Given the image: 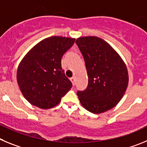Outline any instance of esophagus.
<instances>
[{
    "label": "esophagus",
    "instance_id": "obj_1",
    "mask_svg": "<svg viewBox=\"0 0 147 147\" xmlns=\"http://www.w3.org/2000/svg\"><path fill=\"white\" fill-rule=\"evenodd\" d=\"M70 80H71V82H72V85L75 86V78H74V77H72V78H70Z\"/></svg>",
    "mask_w": 147,
    "mask_h": 147
}]
</instances>
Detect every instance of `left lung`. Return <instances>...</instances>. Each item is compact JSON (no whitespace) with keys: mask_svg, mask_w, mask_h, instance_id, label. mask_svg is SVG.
<instances>
[{"mask_svg":"<svg viewBox=\"0 0 147 147\" xmlns=\"http://www.w3.org/2000/svg\"><path fill=\"white\" fill-rule=\"evenodd\" d=\"M76 45L85 61L88 86L78 91L81 105L93 113L111 109L122 98L128 85V72L114 49L96 36L80 37Z\"/></svg>","mask_w":147,"mask_h":147,"instance_id":"1","label":"left lung"}]
</instances>
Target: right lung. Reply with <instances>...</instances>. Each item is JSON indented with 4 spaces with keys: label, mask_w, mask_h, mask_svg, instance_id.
Masks as SVG:
<instances>
[{
    "label": "right lung",
    "mask_w": 147,
    "mask_h": 147,
    "mask_svg": "<svg viewBox=\"0 0 147 147\" xmlns=\"http://www.w3.org/2000/svg\"><path fill=\"white\" fill-rule=\"evenodd\" d=\"M75 39L51 36L36 45L21 61L17 80L29 102L42 109L57 105L72 88L61 67V58Z\"/></svg>",
    "instance_id": "add662e5"
}]
</instances>
